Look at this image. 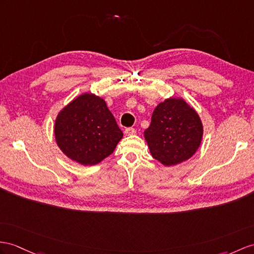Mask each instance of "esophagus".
I'll use <instances>...</instances> for the list:
<instances>
[{
  "instance_id": "1",
  "label": "esophagus",
  "mask_w": 254,
  "mask_h": 254,
  "mask_svg": "<svg viewBox=\"0 0 254 254\" xmlns=\"http://www.w3.org/2000/svg\"><path fill=\"white\" fill-rule=\"evenodd\" d=\"M134 133H135V129H134V128L129 127V128H126V129H125V134H126V135H132V134H134Z\"/></svg>"
}]
</instances>
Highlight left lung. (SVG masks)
<instances>
[{
  "instance_id": "8db88e82",
  "label": "left lung",
  "mask_w": 254,
  "mask_h": 254,
  "mask_svg": "<svg viewBox=\"0 0 254 254\" xmlns=\"http://www.w3.org/2000/svg\"><path fill=\"white\" fill-rule=\"evenodd\" d=\"M202 133L196 111L182 98H169L154 110L144 139L154 158L165 166H175L194 155Z\"/></svg>"
}]
</instances>
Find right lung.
<instances>
[{"label":"right lung","mask_w":254,"mask_h":254,"mask_svg":"<svg viewBox=\"0 0 254 254\" xmlns=\"http://www.w3.org/2000/svg\"><path fill=\"white\" fill-rule=\"evenodd\" d=\"M55 138L64 154L80 165H97L111 155L123 138L106 101L85 92L60 111Z\"/></svg>","instance_id":"obj_1"}]
</instances>
